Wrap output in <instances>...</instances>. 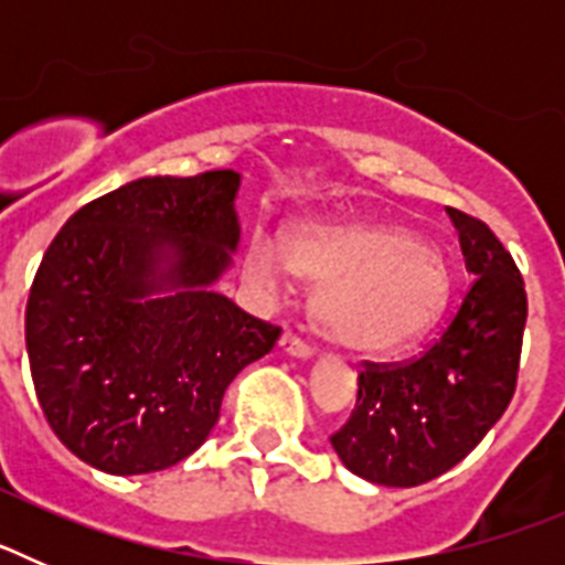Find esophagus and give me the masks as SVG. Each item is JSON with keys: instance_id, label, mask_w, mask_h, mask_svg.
<instances>
[{"instance_id": "obj_1", "label": "esophagus", "mask_w": 565, "mask_h": 565, "mask_svg": "<svg viewBox=\"0 0 565 565\" xmlns=\"http://www.w3.org/2000/svg\"><path fill=\"white\" fill-rule=\"evenodd\" d=\"M279 348H282V353H288V356H294V359H311L313 356L311 344H306L299 337H294V333H286V337L279 339Z\"/></svg>"}]
</instances>
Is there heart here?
Wrapping results in <instances>:
<instances>
[{
	"label": "heart",
	"instance_id": "heart-1",
	"mask_svg": "<svg viewBox=\"0 0 565 565\" xmlns=\"http://www.w3.org/2000/svg\"><path fill=\"white\" fill-rule=\"evenodd\" d=\"M254 286L274 291L286 268L317 286L313 319L353 353H393L418 342L450 299V271L422 234L398 223L308 221L282 237V257L263 234L243 257Z\"/></svg>",
	"mask_w": 565,
	"mask_h": 565
}]
</instances>
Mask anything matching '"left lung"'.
<instances>
[{
    "mask_svg": "<svg viewBox=\"0 0 565 565\" xmlns=\"http://www.w3.org/2000/svg\"><path fill=\"white\" fill-rule=\"evenodd\" d=\"M472 286L447 331L404 364L364 362L351 418L331 436L353 476L418 487L476 450L512 402L526 291L487 223L447 209Z\"/></svg>",
    "mask_w": 565,
    "mask_h": 565,
    "instance_id": "1",
    "label": "left lung"
}]
</instances>
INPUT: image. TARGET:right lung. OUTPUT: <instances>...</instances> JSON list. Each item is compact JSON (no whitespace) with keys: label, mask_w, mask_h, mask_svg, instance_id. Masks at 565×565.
I'll list each match as a JSON object with an SVG mask.
<instances>
[{"label":"right lung","mask_w":565,"mask_h":565,"mask_svg":"<svg viewBox=\"0 0 565 565\" xmlns=\"http://www.w3.org/2000/svg\"><path fill=\"white\" fill-rule=\"evenodd\" d=\"M232 169L154 174L78 209L44 252L24 311L44 418L109 476L174 467L209 438L221 402L279 328L214 282L239 243Z\"/></svg>","instance_id":"right-lung-1"}]
</instances>
